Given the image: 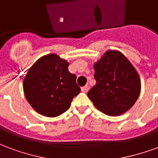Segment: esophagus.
<instances>
[{
	"instance_id": "esophagus-1",
	"label": "esophagus",
	"mask_w": 158,
	"mask_h": 158,
	"mask_svg": "<svg viewBox=\"0 0 158 158\" xmlns=\"http://www.w3.org/2000/svg\"><path fill=\"white\" fill-rule=\"evenodd\" d=\"M89 90V86L88 85H85V86H84V87H82L81 88V91L84 93H86L87 91Z\"/></svg>"
}]
</instances>
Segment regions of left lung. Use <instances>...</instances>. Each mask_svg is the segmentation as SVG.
<instances>
[{
  "label": "left lung",
  "instance_id": "8db88e82",
  "mask_svg": "<svg viewBox=\"0 0 158 158\" xmlns=\"http://www.w3.org/2000/svg\"><path fill=\"white\" fill-rule=\"evenodd\" d=\"M96 85L88 96L96 108L108 116L129 111L138 99L140 79L138 73L118 51H107L94 64Z\"/></svg>",
  "mask_w": 158,
  "mask_h": 158
}]
</instances>
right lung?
<instances>
[{"label":"right lung","instance_id":"right-lung-1","mask_svg":"<svg viewBox=\"0 0 158 158\" xmlns=\"http://www.w3.org/2000/svg\"><path fill=\"white\" fill-rule=\"evenodd\" d=\"M69 63L56 54L43 56L29 69L23 79V92L30 106L44 116L54 118L69 109L80 92Z\"/></svg>","mask_w":158,"mask_h":158}]
</instances>
